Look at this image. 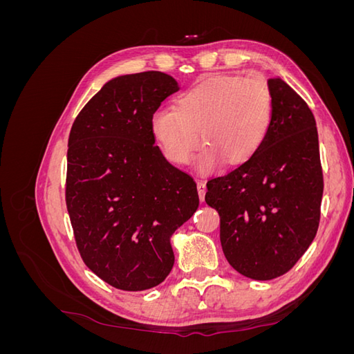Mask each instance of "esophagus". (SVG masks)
I'll use <instances>...</instances> for the list:
<instances>
[{
    "instance_id": "34e87169",
    "label": "esophagus",
    "mask_w": 354,
    "mask_h": 354,
    "mask_svg": "<svg viewBox=\"0 0 354 354\" xmlns=\"http://www.w3.org/2000/svg\"><path fill=\"white\" fill-rule=\"evenodd\" d=\"M196 186H198V195H199V199H201V201H203V199H205V194H207V185L203 183V181H198Z\"/></svg>"
}]
</instances>
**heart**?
I'll return each instance as SVG.
<instances>
[{
	"label": "heart",
	"instance_id": "heart-1",
	"mask_svg": "<svg viewBox=\"0 0 354 354\" xmlns=\"http://www.w3.org/2000/svg\"><path fill=\"white\" fill-rule=\"evenodd\" d=\"M272 113V93L264 78L223 77L181 94L177 109H156L151 130L165 158L178 165L189 162L203 137L208 145L198 155L196 168L209 173L224 159L239 164L259 152Z\"/></svg>",
	"mask_w": 354,
	"mask_h": 354
}]
</instances>
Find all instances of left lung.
Segmentation results:
<instances>
[{"label":"left lung","instance_id":"obj_1","mask_svg":"<svg viewBox=\"0 0 354 354\" xmlns=\"http://www.w3.org/2000/svg\"><path fill=\"white\" fill-rule=\"evenodd\" d=\"M272 124L260 151L211 178L205 202L220 214V241L234 270L270 281L291 270L313 242L324 176L315 116L279 77H272Z\"/></svg>","mask_w":354,"mask_h":354}]
</instances>
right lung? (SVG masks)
Here are the masks:
<instances>
[{"instance_id": "1", "label": "right lung", "mask_w": 354, "mask_h": 354, "mask_svg": "<svg viewBox=\"0 0 354 354\" xmlns=\"http://www.w3.org/2000/svg\"><path fill=\"white\" fill-rule=\"evenodd\" d=\"M178 82L158 71L106 82L75 120L66 207L84 263L122 291H145L174 266L173 233L198 209L196 183L155 146L151 116Z\"/></svg>"}]
</instances>
